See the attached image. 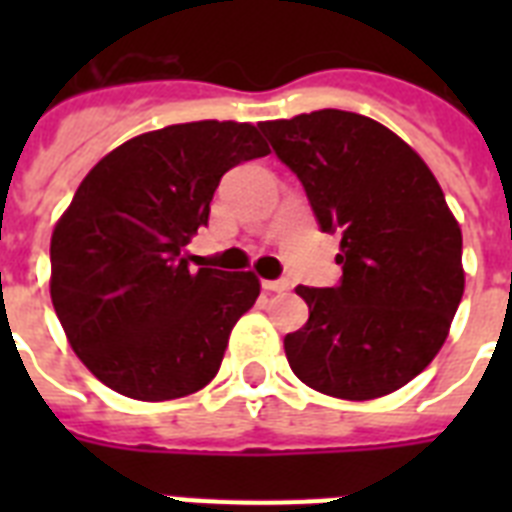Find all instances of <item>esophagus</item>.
<instances>
[{"label": "esophagus", "instance_id": "1", "mask_svg": "<svg viewBox=\"0 0 512 512\" xmlns=\"http://www.w3.org/2000/svg\"><path fill=\"white\" fill-rule=\"evenodd\" d=\"M263 287L268 292H287L289 289V281L287 279H273V281H263Z\"/></svg>", "mask_w": 512, "mask_h": 512}]
</instances>
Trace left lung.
Returning a JSON list of instances; mask_svg holds the SVG:
<instances>
[{
  "label": "left lung",
  "instance_id": "8db88e82",
  "mask_svg": "<svg viewBox=\"0 0 512 512\" xmlns=\"http://www.w3.org/2000/svg\"><path fill=\"white\" fill-rule=\"evenodd\" d=\"M260 130L340 233L337 287H297L308 324L284 337L308 388L369 401L436 358L465 292L462 231L428 164L369 116L324 108Z\"/></svg>",
  "mask_w": 512,
  "mask_h": 512
}]
</instances>
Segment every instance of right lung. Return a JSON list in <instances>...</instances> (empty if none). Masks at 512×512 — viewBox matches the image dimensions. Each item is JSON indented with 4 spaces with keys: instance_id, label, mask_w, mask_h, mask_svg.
Listing matches in <instances>:
<instances>
[{
    "instance_id": "1",
    "label": "right lung",
    "mask_w": 512,
    "mask_h": 512,
    "mask_svg": "<svg viewBox=\"0 0 512 512\" xmlns=\"http://www.w3.org/2000/svg\"><path fill=\"white\" fill-rule=\"evenodd\" d=\"M268 154L252 124L146 132L100 159L50 241V295L84 366L122 396L170 401L207 385L233 324L255 305V273L188 265L220 177Z\"/></svg>"
}]
</instances>
